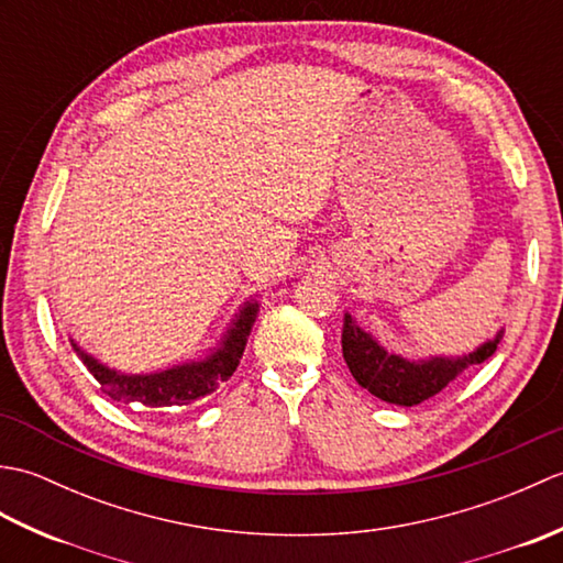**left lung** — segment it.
<instances>
[{
    "mask_svg": "<svg viewBox=\"0 0 563 563\" xmlns=\"http://www.w3.org/2000/svg\"><path fill=\"white\" fill-rule=\"evenodd\" d=\"M500 333L484 343L479 351H474L457 361H448V357H430V361L411 363L404 361L399 355H389L385 349H379L377 341H373L369 333H365L355 324L351 314H345L343 321V357L349 365L351 375L361 387L377 399L399 404V406H416L448 387L450 382L457 377L462 369L484 363L492 357L498 349Z\"/></svg>",
    "mask_w": 563,
    "mask_h": 563,
    "instance_id": "obj_1",
    "label": "left lung"
}]
</instances>
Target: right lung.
I'll return each mask as SVG.
<instances>
[{"label": "right lung", "mask_w": 563, "mask_h": 563, "mask_svg": "<svg viewBox=\"0 0 563 563\" xmlns=\"http://www.w3.org/2000/svg\"><path fill=\"white\" fill-rule=\"evenodd\" d=\"M256 319V305H246L242 314L234 321V329L222 343L220 351H214L208 361L194 363V365H178L172 369H164L157 375H123L115 369L103 367L93 361L77 343L71 349L81 357V363L89 367V373L99 379L103 394H109L115 401L125 404H142L147 409H172V406H186L196 399L208 397L218 389L222 382L232 377L239 365V357L244 353L246 336L251 324Z\"/></svg>", "instance_id": "obj_1"}]
</instances>
